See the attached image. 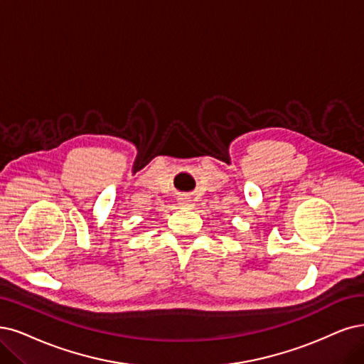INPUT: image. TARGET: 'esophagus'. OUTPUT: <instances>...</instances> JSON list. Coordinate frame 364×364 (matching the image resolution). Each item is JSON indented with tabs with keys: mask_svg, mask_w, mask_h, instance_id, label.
<instances>
[{
	"mask_svg": "<svg viewBox=\"0 0 364 364\" xmlns=\"http://www.w3.org/2000/svg\"><path fill=\"white\" fill-rule=\"evenodd\" d=\"M178 205L183 208H191L192 207V199L189 196H180L178 198Z\"/></svg>",
	"mask_w": 364,
	"mask_h": 364,
	"instance_id": "obj_1",
	"label": "esophagus"
}]
</instances>
